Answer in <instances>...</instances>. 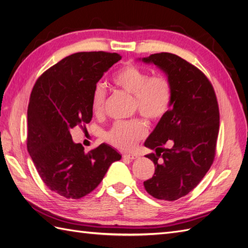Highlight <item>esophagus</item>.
I'll return each mask as SVG.
<instances>
[{
    "label": "esophagus",
    "mask_w": 248,
    "mask_h": 248,
    "mask_svg": "<svg viewBox=\"0 0 248 248\" xmlns=\"http://www.w3.org/2000/svg\"><path fill=\"white\" fill-rule=\"evenodd\" d=\"M122 156H123V158L129 159V160H133L139 157V155H137V154H123Z\"/></svg>",
    "instance_id": "esophagus-1"
}]
</instances>
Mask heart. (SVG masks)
Returning a JSON list of instances; mask_svg holds the SVG:
<instances>
[{
  "mask_svg": "<svg viewBox=\"0 0 248 248\" xmlns=\"http://www.w3.org/2000/svg\"><path fill=\"white\" fill-rule=\"evenodd\" d=\"M112 84L133 96V108L148 121L157 122L168 112L172 96L171 82L164 74H152L132 63H127L114 73ZM107 91L97 84L91 95V108L96 117H101L106 108ZM148 126L141 120L116 122L106 133V140L114 147L128 151L147 136Z\"/></svg>",
  "mask_w": 248,
  "mask_h": 248,
  "instance_id": "b5f03b06",
  "label": "heart"
}]
</instances>
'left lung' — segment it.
Listing matches in <instances>:
<instances>
[{
	"label": "left lung",
	"mask_w": 248,
	"mask_h": 248,
	"mask_svg": "<svg viewBox=\"0 0 248 248\" xmlns=\"http://www.w3.org/2000/svg\"><path fill=\"white\" fill-rule=\"evenodd\" d=\"M167 73L171 82V108L150 134L146 155L155 164L145 189L157 200L176 201L188 194L214 161L219 130L218 102L211 81L196 66L170 52L142 58ZM167 141L170 148H164Z\"/></svg>",
	"instance_id": "1"
}]
</instances>
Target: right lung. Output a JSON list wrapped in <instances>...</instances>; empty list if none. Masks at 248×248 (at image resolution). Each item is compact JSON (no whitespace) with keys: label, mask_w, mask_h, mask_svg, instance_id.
<instances>
[{"label":"right lung","mask_w":248,"mask_h":248,"mask_svg":"<svg viewBox=\"0 0 248 248\" xmlns=\"http://www.w3.org/2000/svg\"><path fill=\"white\" fill-rule=\"evenodd\" d=\"M121 59L117 52H77L44 71L33 87L28 152L44 184L66 199L78 200L93 191L110 164L121 159L107 144L86 153L71 137L74 127L84 128L92 120L93 88Z\"/></svg>","instance_id":"obj_1"}]
</instances>
